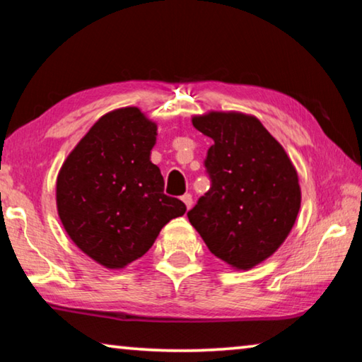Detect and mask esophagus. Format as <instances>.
<instances>
[{
	"label": "esophagus",
	"instance_id": "34e87169",
	"mask_svg": "<svg viewBox=\"0 0 362 362\" xmlns=\"http://www.w3.org/2000/svg\"><path fill=\"white\" fill-rule=\"evenodd\" d=\"M182 201H183V203H185L187 209H192V206H193V196H192V194H189V193L183 194V196H182Z\"/></svg>",
	"mask_w": 362,
	"mask_h": 362
}]
</instances>
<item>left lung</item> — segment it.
<instances>
[{
  "label": "left lung",
  "instance_id": "8db88e82",
  "mask_svg": "<svg viewBox=\"0 0 362 362\" xmlns=\"http://www.w3.org/2000/svg\"><path fill=\"white\" fill-rule=\"evenodd\" d=\"M192 122L214 145L204 163L212 185L188 212L189 223L217 259L235 269L254 268L276 252L296 223L297 170L254 115L207 112Z\"/></svg>",
  "mask_w": 362,
  "mask_h": 362
}]
</instances>
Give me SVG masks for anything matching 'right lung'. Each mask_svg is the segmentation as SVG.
<instances>
[{
	"label": "right lung",
	"instance_id": "obj_1",
	"mask_svg": "<svg viewBox=\"0 0 362 362\" xmlns=\"http://www.w3.org/2000/svg\"><path fill=\"white\" fill-rule=\"evenodd\" d=\"M158 126L137 107L95 121L59 170V218L78 249L110 269L126 268L148 250L164 225L185 214L164 194L150 161Z\"/></svg>",
	"mask_w": 362,
	"mask_h": 362
}]
</instances>
